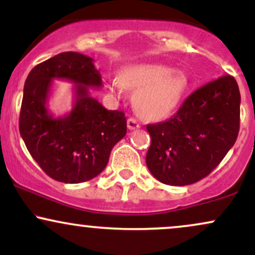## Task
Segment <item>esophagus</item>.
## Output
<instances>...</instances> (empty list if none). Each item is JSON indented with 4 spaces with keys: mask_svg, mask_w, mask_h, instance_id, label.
Listing matches in <instances>:
<instances>
[{
    "mask_svg": "<svg viewBox=\"0 0 255 255\" xmlns=\"http://www.w3.org/2000/svg\"><path fill=\"white\" fill-rule=\"evenodd\" d=\"M127 127L128 129L133 130V129H137V128H140V125L137 124V121L135 119H128L127 120Z\"/></svg>",
    "mask_w": 255,
    "mask_h": 255,
    "instance_id": "1",
    "label": "esophagus"
}]
</instances>
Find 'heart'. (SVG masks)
Wrapping results in <instances>:
<instances>
[{
	"label": "heart",
	"mask_w": 255,
	"mask_h": 255,
	"mask_svg": "<svg viewBox=\"0 0 255 255\" xmlns=\"http://www.w3.org/2000/svg\"><path fill=\"white\" fill-rule=\"evenodd\" d=\"M188 77L180 69L160 63H137L126 67L109 86L119 92L122 86L135 90L133 108L141 119L158 121L169 116L182 101L188 89Z\"/></svg>",
	"instance_id": "obj_1"
}]
</instances>
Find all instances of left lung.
<instances>
[{
    "label": "left lung",
    "mask_w": 255,
    "mask_h": 255,
    "mask_svg": "<svg viewBox=\"0 0 255 255\" xmlns=\"http://www.w3.org/2000/svg\"><path fill=\"white\" fill-rule=\"evenodd\" d=\"M240 103L238 83L223 75L194 91L172 118L147 125L146 165L151 174L169 186L207 176L238 139Z\"/></svg>",
    "instance_id": "obj_1"
}]
</instances>
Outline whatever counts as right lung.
Here are the masks:
<instances>
[{"label": "right lung", "instance_id": "right-lung-1", "mask_svg": "<svg viewBox=\"0 0 255 255\" xmlns=\"http://www.w3.org/2000/svg\"><path fill=\"white\" fill-rule=\"evenodd\" d=\"M54 78L75 84L72 110L60 118L48 111ZM103 86L93 58L61 52L37 64L24 86L19 130L32 158L46 175L64 183L92 180L104 170L110 152L127 133L124 111L107 110L89 89Z\"/></svg>", "mask_w": 255, "mask_h": 255}]
</instances>
